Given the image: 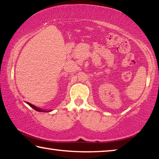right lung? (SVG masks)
I'll list each match as a JSON object with an SVG mask.
<instances>
[{
  "mask_svg": "<svg viewBox=\"0 0 159 159\" xmlns=\"http://www.w3.org/2000/svg\"><path fill=\"white\" fill-rule=\"evenodd\" d=\"M27 104H29V106H30L31 107H32V108L36 110V111H40V112H42V111H43V112H48V111H45V110H43V109H39V108H38V107H35L34 105H33V104L29 103V102H27Z\"/></svg>",
  "mask_w": 159,
  "mask_h": 159,
  "instance_id": "obj_1",
  "label": "right lung"
}]
</instances>
